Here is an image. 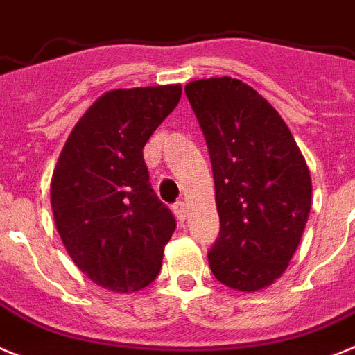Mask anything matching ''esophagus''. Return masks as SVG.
<instances>
[{
	"label": "esophagus",
	"instance_id": "1",
	"mask_svg": "<svg viewBox=\"0 0 355 355\" xmlns=\"http://www.w3.org/2000/svg\"><path fill=\"white\" fill-rule=\"evenodd\" d=\"M172 210H174L175 217L180 220H184V217H187V205H184L183 201H178L174 202V207H172Z\"/></svg>",
	"mask_w": 355,
	"mask_h": 355
}]
</instances>
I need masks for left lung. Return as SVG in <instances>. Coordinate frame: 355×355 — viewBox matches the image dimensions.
Returning a JSON list of instances; mask_svg holds the SVG:
<instances>
[{
	"label": "left lung",
	"instance_id": "8db88e82",
	"mask_svg": "<svg viewBox=\"0 0 355 355\" xmlns=\"http://www.w3.org/2000/svg\"><path fill=\"white\" fill-rule=\"evenodd\" d=\"M208 145L220 233L208 253L214 277L255 293L284 275L311 214L313 181L289 127L242 80L184 86Z\"/></svg>",
	"mask_w": 355,
	"mask_h": 355
}]
</instances>
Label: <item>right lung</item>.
<instances>
[{
	"mask_svg": "<svg viewBox=\"0 0 355 355\" xmlns=\"http://www.w3.org/2000/svg\"><path fill=\"white\" fill-rule=\"evenodd\" d=\"M180 98V84L107 91L60 150L50 184L57 232L104 289L140 291L162 269L175 219L148 183L144 147Z\"/></svg>",
	"mask_w": 355,
	"mask_h": 355,
	"instance_id": "add662e5",
	"label": "right lung"
}]
</instances>
